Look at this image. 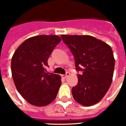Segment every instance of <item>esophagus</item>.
I'll list each match as a JSON object with an SVG mask.
<instances>
[{
    "instance_id": "34e87169",
    "label": "esophagus",
    "mask_w": 126,
    "mask_h": 126,
    "mask_svg": "<svg viewBox=\"0 0 126 126\" xmlns=\"http://www.w3.org/2000/svg\"><path fill=\"white\" fill-rule=\"evenodd\" d=\"M69 72H66V74H63V75H62V77L63 78V79H66L69 76Z\"/></svg>"
}]
</instances>
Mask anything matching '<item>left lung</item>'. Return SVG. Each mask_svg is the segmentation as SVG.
Masks as SVG:
<instances>
[{"mask_svg":"<svg viewBox=\"0 0 126 126\" xmlns=\"http://www.w3.org/2000/svg\"><path fill=\"white\" fill-rule=\"evenodd\" d=\"M74 57L78 84L71 92L74 99L83 106L98 103L112 82L115 60L112 49L104 41L88 35H61Z\"/></svg>","mask_w":126,"mask_h":126,"instance_id":"left-lung-1","label":"left lung"}]
</instances>
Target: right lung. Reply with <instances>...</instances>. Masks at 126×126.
Wrapping results in <instances>:
<instances>
[{
	"mask_svg": "<svg viewBox=\"0 0 126 126\" xmlns=\"http://www.w3.org/2000/svg\"><path fill=\"white\" fill-rule=\"evenodd\" d=\"M61 38L56 35L31 37L14 52L12 76L18 92L29 104L44 107L55 99L60 88L61 76L46 73L45 66Z\"/></svg>",
	"mask_w": 126,
	"mask_h": 126,
	"instance_id": "add662e5",
	"label": "right lung"
}]
</instances>
